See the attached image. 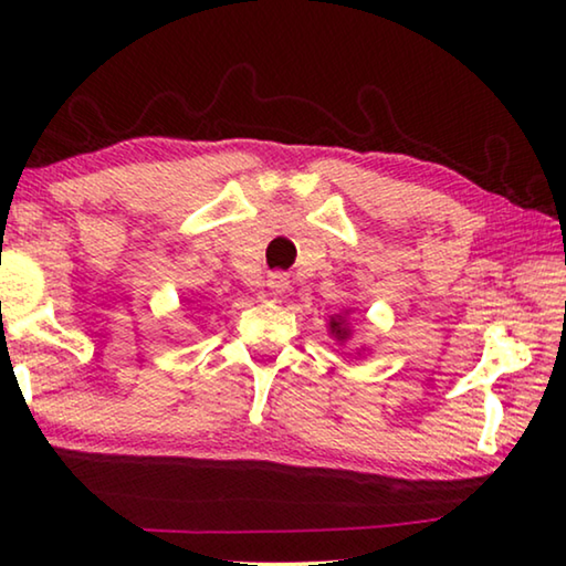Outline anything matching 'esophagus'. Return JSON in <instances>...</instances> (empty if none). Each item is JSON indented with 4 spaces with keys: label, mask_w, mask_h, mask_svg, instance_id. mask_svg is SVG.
I'll list each match as a JSON object with an SVG mask.
<instances>
[{
    "label": "esophagus",
    "mask_w": 566,
    "mask_h": 566,
    "mask_svg": "<svg viewBox=\"0 0 566 566\" xmlns=\"http://www.w3.org/2000/svg\"><path fill=\"white\" fill-rule=\"evenodd\" d=\"M266 290L274 296H282L286 290H290V276L282 274V272H272L266 276Z\"/></svg>",
    "instance_id": "34e87169"
}]
</instances>
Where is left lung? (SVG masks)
<instances>
[{
	"label": "left lung",
	"instance_id": "obj_1",
	"mask_svg": "<svg viewBox=\"0 0 566 566\" xmlns=\"http://www.w3.org/2000/svg\"><path fill=\"white\" fill-rule=\"evenodd\" d=\"M349 310L347 312H339L334 314V317H329V334L334 339H337L339 344L347 342L352 337V329H349Z\"/></svg>",
	"mask_w": 566,
	"mask_h": 566
}]
</instances>
